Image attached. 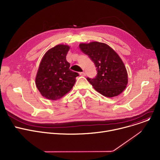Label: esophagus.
Masks as SVG:
<instances>
[{
  "instance_id": "esophagus-1",
  "label": "esophagus",
  "mask_w": 160,
  "mask_h": 160,
  "mask_svg": "<svg viewBox=\"0 0 160 160\" xmlns=\"http://www.w3.org/2000/svg\"><path fill=\"white\" fill-rule=\"evenodd\" d=\"M80 74L81 76H83V77H85L86 75V72H85L84 71H83V72H80Z\"/></svg>"
}]
</instances>
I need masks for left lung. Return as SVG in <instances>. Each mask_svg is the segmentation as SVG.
I'll use <instances>...</instances> for the list:
<instances>
[{
	"label": "left lung",
	"instance_id": "obj_1",
	"mask_svg": "<svg viewBox=\"0 0 160 160\" xmlns=\"http://www.w3.org/2000/svg\"><path fill=\"white\" fill-rule=\"evenodd\" d=\"M79 47L97 68L96 77L87 78L94 89L109 98L122 93L128 83V76L118 55L108 45L98 42L80 44Z\"/></svg>",
	"mask_w": 160,
	"mask_h": 160
}]
</instances>
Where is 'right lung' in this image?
<instances>
[{
    "label": "right lung",
    "instance_id": "right-lung-1",
    "mask_svg": "<svg viewBox=\"0 0 160 160\" xmlns=\"http://www.w3.org/2000/svg\"><path fill=\"white\" fill-rule=\"evenodd\" d=\"M70 47L59 44L49 49L42 58L35 83L40 94L47 99L58 100L71 91L78 72L70 70L66 55Z\"/></svg>",
    "mask_w": 160,
    "mask_h": 160
}]
</instances>
